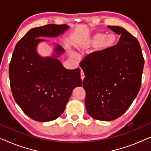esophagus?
I'll return each mask as SVG.
<instances>
[{
  "mask_svg": "<svg viewBox=\"0 0 151 151\" xmlns=\"http://www.w3.org/2000/svg\"><path fill=\"white\" fill-rule=\"evenodd\" d=\"M81 79H82V81L83 80V78H85L84 73H83V71L82 70H81Z\"/></svg>",
  "mask_w": 151,
  "mask_h": 151,
  "instance_id": "esophagus-1",
  "label": "esophagus"
}]
</instances>
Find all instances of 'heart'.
I'll return each mask as SVG.
<instances>
[{
	"label": "heart",
	"instance_id": "heart-1",
	"mask_svg": "<svg viewBox=\"0 0 151 151\" xmlns=\"http://www.w3.org/2000/svg\"><path fill=\"white\" fill-rule=\"evenodd\" d=\"M115 39L113 36H107L104 34L96 33L91 37L80 40L78 45L83 47H89L94 45H98V49L103 50L113 45Z\"/></svg>",
	"mask_w": 151,
	"mask_h": 151
}]
</instances>
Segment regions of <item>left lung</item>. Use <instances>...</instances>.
Segmentation results:
<instances>
[{"instance_id":"obj_1","label":"left lung","mask_w":151,"mask_h":151,"mask_svg":"<svg viewBox=\"0 0 151 151\" xmlns=\"http://www.w3.org/2000/svg\"><path fill=\"white\" fill-rule=\"evenodd\" d=\"M108 28L121 35L117 45L87 55L80 63L87 112L112 121L127 111L140 91L145 60L138 40L119 26Z\"/></svg>"}]
</instances>
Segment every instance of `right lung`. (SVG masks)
Wrapping results in <instances>:
<instances>
[{
  "label": "right lung",
  "instance_id": "1",
  "mask_svg": "<svg viewBox=\"0 0 151 151\" xmlns=\"http://www.w3.org/2000/svg\"><path fill=\"white\" fill-rule=\"evenodd\" d=\"M68 26L51 24L31 29L20 39L11 58L9 74L14 100L33 120L53 121L64 111L73 89L81 86L80 68L68 70L55 58H42L37 46L41 37H55ZM56 55L64 49L58 45Z\"/></svg>",
  "mask_w": 151,
  "mask_h": 151
}]
</instances>
